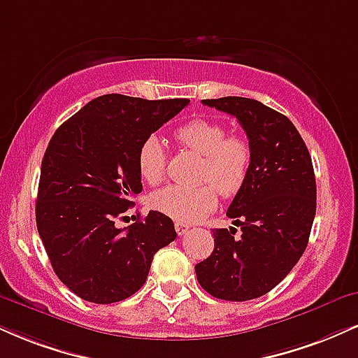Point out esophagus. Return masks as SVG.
Listing matches in <instances>:
<instances>
[{"mask_svg":"<svg viewBox=\"0 0 358 358\" xmlns=\"http://www.w3.org/2000/svg\"><path fill=\"white\" fill-rule=\"evenodd\" d=\"M175 230L178 235H185L188 230H190V225H187V223H182V222H175Z\"/></svg>","mask_w":358,"mask_h":358,"instance_id":"esophagus-1","label":"esophagus"}]
</instances>
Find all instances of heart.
<instances>
[{
	"label": "heart",
	"instance_id": "b5f03b06",
	"mask_svg": "<svg viewBox=\"0 0 358 358\" xmlns=\"http://www.w3.org/2000/svg\"><path fill=\"white\" fill-rule=\"evenodd\" d=\"M183 148L203 157L196 188L171 187L155 192L150 203L155 210L182 223L203 220L218 205V193L234 196L242 190L252 166V146L242 135H227L220 122L196 118L175 130ZM138 173L148 185H158L166 173V150L157 135L146 136L136 153Z\"/></svg>",
	"mask_w": 358,
	"mask_h": 358
}]
</instances>
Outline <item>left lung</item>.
<instances>
[{
    "label": "left lung",
    "instance_id": "left-lung-1",
    "mask_svg": "<svg viewBox=\"0 0 358 358\" xmlns=\"http://www.w3.org/2000/svg\"><path fill=\"white\" fill-rule=\"evenodd\" d=\"M235 116L252 146L247 182L228 206L236 228L213 230L215 248L195 265L198 283L215 299L245 302L268 294L300 260L317 208L307 145L285 115L242 96L203 100Z\"/></svg>",
    "mask_w": 358,
    "mask_h": 358
}]
</instances>
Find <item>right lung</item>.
I'll return each mask as SVG.
<instances>
[{
  "label": "right lung",
  "instance_id": "right-lung-1",
  "mask_svg": "<svg viewBox=\"0 0 358 358\" xmlns=\"http://www.w3.org/2000/svg\"><path fill=\"white\" fill-rule=\"evenodd\" d=\"M190 103L103 94L51 136L41 162L36 227L55 273L73 294L115 303L143 287L153 255L176 238L171 218L150 212L115 225L143 190L141 141Z\"/></svg>",
  "mask_w": 358,
  "mask_h": 358
}]
</instances>
